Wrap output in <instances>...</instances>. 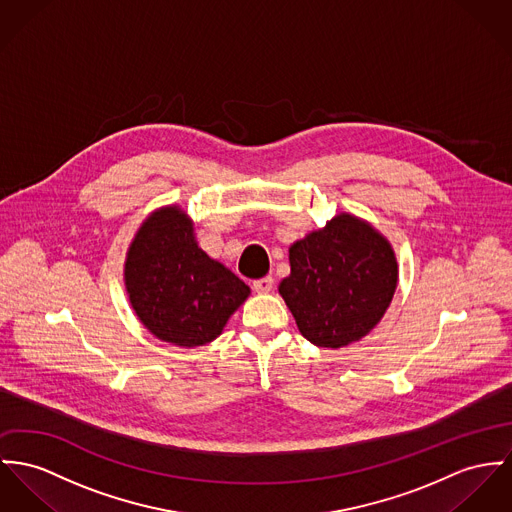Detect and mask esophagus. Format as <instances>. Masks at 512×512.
<instances>
[{
  "label": "esophagus",
  "mask_w": 512,
  "mask_h": 512,
  "mask_svg": "<svg viewBox=\"0 0 512 512\" xmlns=\"http://www.w3.org/2000/svg\"><path fill=\"white\" fill-rule=\"evenodd\" d=\"M273 286H275L273 276H263V278L253 280V290H255V292H259V294H267V292H271V290H273Z\"/></svg>",
  "instance_id": "esophagus-1"
}]
</instances>
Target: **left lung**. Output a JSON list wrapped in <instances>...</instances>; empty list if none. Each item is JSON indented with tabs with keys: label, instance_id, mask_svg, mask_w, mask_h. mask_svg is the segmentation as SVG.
<instances>
[{
	"label": "left lung",
	"instance_id": "obj_1",
	"mask_svg": "<svg viewBox=\"0 0 512 512\" xmlns=\"http://www.w3.org/2000/svg\"><path fill=\"white\" fill-rule=\"evenodd\" d=\"M395 286L390 243L351 214H339L290 247V276L278 292L310 343L339 349L376 327Z\"/></svg>",
	"mask_w": 512,
	"mask_h": 512
}]
</instances>
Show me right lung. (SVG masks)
<instances>
[{"label": "right lung", "instance_id": "right-lung-1", "mask_svg": "<svg viewBox=\"0 0 512 512\" xmlns=\"http://www.w3.org/2000/svg\"><path fill=\"white\" fill-rule=\"evenodd\" d=\"M130 304L161 341L200 347L214 341L249 296V286L195 241L175 206L152 214L134 237L126 267Z\"/></svg>", "mask_w": 512, "mask_h": 512}]
</instances>
